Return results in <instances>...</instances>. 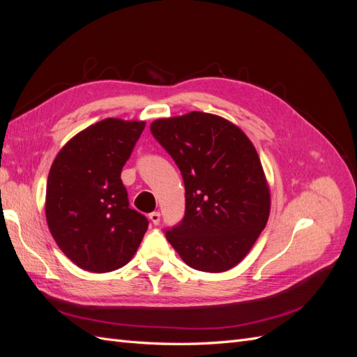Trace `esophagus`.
<instances>
[{"label":"esophagus","mask_w":357,"mask_h":357,"mask_svg":"<svg viewBox=\"0 0 357 357\" xmlns=\"http://www.w3.org/2000/svg\"><path fill=\"white\" fill-rule=\"evenodd\" d=\"M149 219H150V222H152L153 225H159V222H160V213L159 211L150 213L149 214Z\"/></svg>","instance_id":"34e87169"}]
</instances>
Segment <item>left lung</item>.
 I'll return each mask as SVG.
<instances>
[{
	"mask_svg": "<svg viewBox=\"0 0 357 357\" xmlns=\"http://www.w3.org/2000/svg\"><path fill=\"white\" fill-rule=\"evenodd\" d=\"M150 131L185 181V218L167 240L190 268L228 271L250 252L271 208L255 146L232 122L202 112L158 119Z\"/></svg>",
	"mask_w": 357,
	"mask_h": 357,
	"instance_id": "left-lung-1",
	"label": "left lung"
}]
</instances>
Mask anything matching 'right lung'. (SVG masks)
Here are the masks:
<instances>
[{
  "label": "right lung",
  "instance_id": "1",
  "mask_svg": "<svg viewBox=\"0 0 357 357\" xmlns=\"http://www.w3.org/2000/svg\"><path fill=\"white\" fill-rule=\"evenodd\" d=\"M146 122L104 119L74 135L53 160L46 220L70 261L110 273L131 261L149 220L129 207L121 172Z\"/></svg>",
  "mask_w": 357,
  "mask_h": 357
}]
</instances>
